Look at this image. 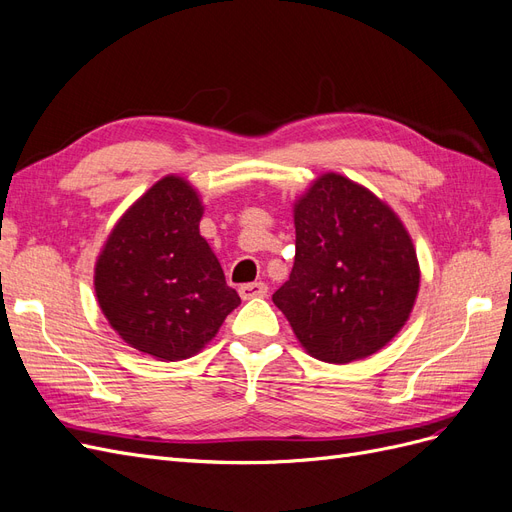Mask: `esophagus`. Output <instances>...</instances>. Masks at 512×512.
<instances>
[{
    "mask_svg": "<svg viewBox=\"0 0 512 512\" xmlns=\"http://www.w3.org/2000/svg\"><path fill=\"white\" fill-rule=\"evenodd\" d=\"M267 284L265 282H252V284H241L239 286V294L241 299H254V297H267Z\"/></svg>",
    "mask_w": 512,
    "mask_h": 512,
    "instance_id": "34e87169",
    "label": "esophagus"
}]
</instances>
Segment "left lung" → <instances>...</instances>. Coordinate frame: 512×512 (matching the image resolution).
Here are the masks:
<instances>
[{
	"label": "left lung",
	"mask_w": 512,
	"mask_h": 512,
	"mask_svg": "<svg viewBox=\"0 0 512 512\" xmlns=\"http://www.w3.org/2000/svg\"><path fill=\"white\" fill-rule=\"evenodd\" d=\"M294 230V267L273 303L303 348L342 365L389 344L421 282L397 215L363 185L329 173L297 200Z\"/></svg>",
	"instance_id": "left-lung-1"
}]
</instances>
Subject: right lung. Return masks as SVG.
<instances>
[{
    "label": "right lung",
    "mask_w": 512,
    "mask_h": 512,
    "mask_svg": "<svg viewBox=\"0 0 512 512\" xmlns=\"http://www.w3.org/2000/svg\"><path fill=\"white\" fill-rule=\"evenodd\" d=\"M203 205L164 177L117 222L96 265V294L121 339L164 361L205 348L241 299L200 237Z\"/></svg>",
    "instance_id": "add662e5"
}]
</instances>
